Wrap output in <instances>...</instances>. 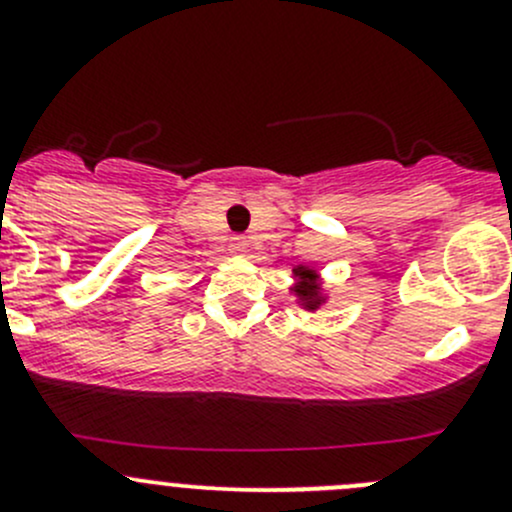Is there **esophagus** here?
<instances>
[{
	"label": "esophagus",
	"mask_w": 512,
	"mask_h": 512,
	"mask_svg": "<svg viewBox=\"0 0 512 512\" xmlns=\"http://www.w3.org/2000/svg\"><path fill=\"white\" fill-rule=\"evenodd\" d=\"M245 247H247V240H245V237H232V250L245 252Z\"/></svg>",
	"instance_id": "esophagus-1"
}]
</instances>
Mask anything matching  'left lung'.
<instances>
[{
  "mask_svg": "<svg viewBox=\"0 0 512 512\" xmlns=\"http://www.w3.org/2000/svg\"><path fill=\"white\" fill-rule=\"evenodd\" d=\"M304 277H309V280L302 282V285L297 287V294H302V297H312V294H314V282H312V277H314V275H309V272H304Z\"/></svg>",
  "mask_w": 512,
  "mask_h": 512,
  "instance_id": "1",
  "label": "left lung"
}]
</instances>
